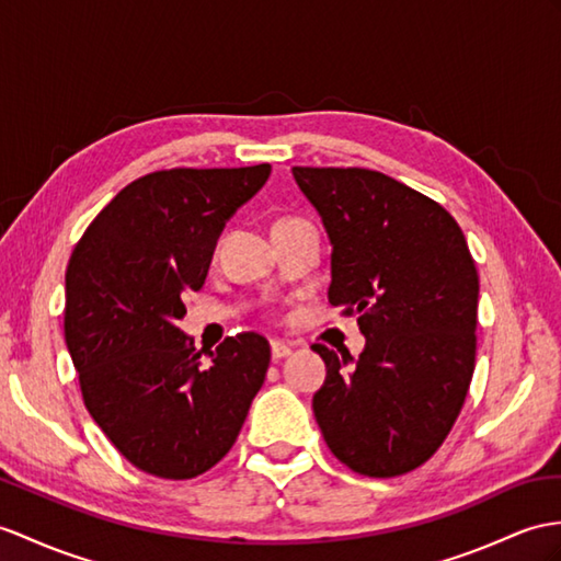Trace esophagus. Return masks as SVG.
Returning <instances> with one entry per match:
<instances>
[{
	"mask_svg": "<svg viewBox=\"0 0 561 561\" xmlns=\"http://www.w3.org/2000/svg\"><path fill=\"white\" fill-rule=\"evenodd\" d=\"M293 354V345H288V343H280V340H273L271 343V357L273 359H285V357H290Z\"/></svg>",
	"mask_w": 561,
	"mask_h": 561,
	"instance_id": "esophagus-1",
	"label": "esophagus"
}]
</instances>
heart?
Wrapping results in <instances>:
<instances>
[{
    "mask_svg": "<svg viewBox=\"0 0 561 561\" xmlns=\"http://www.w3.org/2000/svg\"><path fill=\"white\" fill-rule=\"evenodd\" d=\"M288 221H299V218H283V221H278V224H288Z\"/></svg>",
    "mask_w": 561,
    "mask_h": 561,
    "instance_id": "b5f03b06",
    "label": "heart"
}]
</instances>
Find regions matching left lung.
Segmentation results:
<instances>
[{
	"instance_id": "left-lung-1",
	"label": "left lung",
	"mask_w": 561,
	"mask_h": 561,
	"mask_svg": "<svg viewBox=\"0 0 561 561\" xmlns=\"http://www.w3.org/2000/svg\"><path fill=\"white\" fill-rule=\"evenodd\" d=\"M331 238L328 302L357 317L366 350L337 357L313 416L328 449L362 476L419 469L445 443L476 366L478 271L443 204L368 169L295 167Z\"/></svg>"
}]
</instances>
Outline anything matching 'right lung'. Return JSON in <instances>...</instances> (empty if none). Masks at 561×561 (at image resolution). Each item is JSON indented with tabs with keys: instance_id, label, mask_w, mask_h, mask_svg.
Returning <instances> with one entry per match:
<instances>
[{
	"instance_id": "right-lung-1",
	"label": "right lung",
	"mask_w": 561,
	"mask_h": 561,
	"mask_svg": "<svg viewBox=\"0 0 561 561\" xmlns=\"http://www.w3.org/2000/svg\"><path fill=\"white\" fill-rule=\"evenodd\" d=\"M271 173L169 169L126 185L94 216L66 268L64 337L94 423L133 467L187 481L238 440L271 362L259 333L226 337L202 366L178 319L216 238Z\"/></svg>"
}]
</instances>
